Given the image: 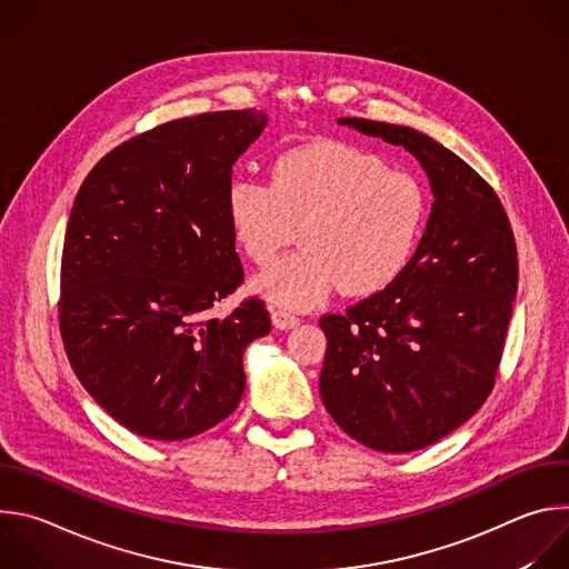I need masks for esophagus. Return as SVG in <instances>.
I'll use <instances>...</instances> for the list:
<instances>
[{"label":"esophagus","instance_id":"esophagus-1","mask_svg":"<svg viewBox=\"0 0 569 569\" xmlns=\"http://www.w3.org/2000/svg\"><path fill=\"white\" fill-rule=\"evenodd\" d=\"M270 312H272L274 329H279V331L295 329V327H299V321H301L297 315H292V312H288V310H281V308H272Z\"/></svg>","mask_w":569,"mask_h":569}]
</instances>
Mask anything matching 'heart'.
I'll return each instance as SVG.
<instances>
[{"label":"heart","instance_id":"1","mask_svg":"<svg viewBox=\"0 0 569 569\" xmlns=\"http://www.w3.org/2000/svg\"><path fill=\"white\" fill-rule=\"evenodd\" d=\"M229 229L254 263L268 266L299 220L301 250L252 279L279 308L303 310L338 286L373 295L412 261L428 202L419 180L342 141H312L279 152L270 180L233 178L224 193Z\"/></svg>","mask_w":569,"mask_h":569}]
</instances>
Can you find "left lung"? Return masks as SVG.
<instances>
[{
	"instance_id": "8db88e82",
	"label": "left lung",
	"mask_w": 569,
	"mask_h": 569,
	"mask_svg": "<svg viewBox=\"0 0 569 569\" xmlns=\"http://www.w3.org/2000/svg\"><path fill=\"white\" fill-rule=\"evenodd\" d=\"M338 123L412 152L435 202L400 277L319 319V393L362 446L412 452L466 423L493 389L518 292L516 238L496 191L432 137L358 117Z\"/></svg>"
}]
</instances>
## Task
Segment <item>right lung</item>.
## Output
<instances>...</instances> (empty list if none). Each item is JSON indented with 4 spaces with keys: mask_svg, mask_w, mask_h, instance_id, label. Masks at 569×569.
I'll return each instance as SVG.
<instances>
[{
    "mask_svg": "<svg viewBox=\"0 0 569 569\" xmlns=\"http://www.w3.org/2000/svg\"><path fill=\"white\" fill-rule=\"evenodd\" d=\"M259 110L176 119L110 150L73 200L60 268L67 358L130 432L191 439L246 391L242 353L270 333L259 299L209 308L242 281L224 193L266 130Z\"/></svg>",
    "mask_w": 569,
    "mask_h": 569,
    "instance_id": "right-lung-1",
    "label": "right lung"
}]
</instances>
